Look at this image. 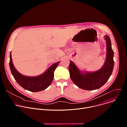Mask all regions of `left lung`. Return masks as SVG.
Returning a JSON list of instances; mask_svg holds the SVG:
<instances>
[{
  "mask_svg": "<svg viewBox=\"0 0 127 127\" xmlns=\"http://www.w3.org/2000/svg\"><path fill=\"white\" fill-rule=\"evenodd\" d=\"M106 56L104 65L99 70L93 72L82 73L74 63L70 61L69 66L72 81L78 87L86 90H93L102 86L110 77L114 66V51L110 37L105 35Z\"/></svg>",
  "mask_w": 127,
  "mask_h": 127,
  "instance_id": "8db88e82",
  "label": "left lung"
}]
</instances>
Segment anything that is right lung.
<instances>
[{
    "label": "right lung",
    "instance_id": "right-lung-1",
    "mask_svg": "<svg viewBox=\"0 0 127 127\" xmlns=\"http://www.w3.org/2000/svg\"><path fill=\"white\" fill-rule=\"evenodd\" d=\"M59 61L53 64L43 74L34 77L23 75L18 72L13 66L11 52L10 53L9 67L11 73L20 85L24 89L32 92H38L46 89L52 82L54 79V72Z\"/></svg>",
    "mask_w": 127,
    "mask_h": 127
}]
</instances>
